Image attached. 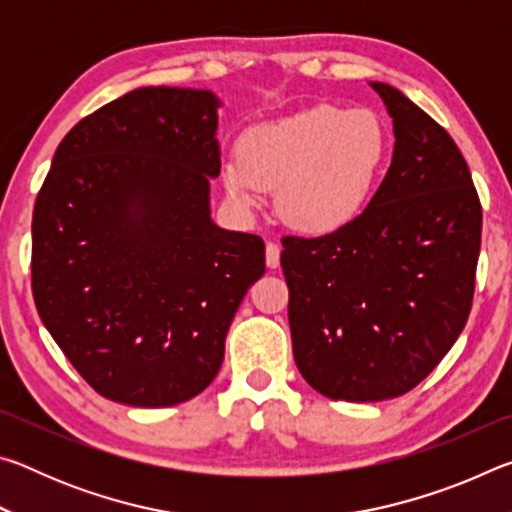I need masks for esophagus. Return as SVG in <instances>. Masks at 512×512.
I'll return each mask as SVG.
<instances>
[{
    "mask_svg": "<svg viewBox=\"0 0 512 512\" xmlns=\"http://www.w3.org/2000/svg\"><path fill=\"white\" fill-rule=\"evenodd\" d=\"M266 266L268 268L280 266V246L273 244V241H268L266 244Z\"/></svg>",
    "mask_w": 512,
    "mask_h": 512,
    "instance_id": "1",
    "label": "esophagus"
}]
</instances>
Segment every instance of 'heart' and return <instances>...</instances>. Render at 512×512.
<instances>
[{"label": "heart", "mask_w": 512, "mask_h": 512, "mask_svg": "<svg viewBox=\"0 0 512 512\" xmlns=\"http://www.w3.org/2000/svg\"><path fill=\"white\" fill-rule=\"evenodd\" d=\"M388 133L368 110L316 106L250 126L239 158L223 164L225 192L241 210L275 188L280 219L307 235H329L366 210L384 176Z\"/></svg>", "instance_id": "obj_1"}]
</instances>
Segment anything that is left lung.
<instances>
[{"instance_id":"left-lung-1","label":"left lung","mask_w":512,"mask_h":512,"mask_svg":"<svg viewBox=\"0 0 512 512\" xmlns=\"http://www.w3.org/2000/svg\"><path fill=\"white\" fill-rule=\"evenodd\" d=\"M393 119V158L357 219L325 237L282 239L293 357L329 400L409 393L467 323L481 203L467 162L427 112L370 81Z\"/></svg>"}]
</instances>
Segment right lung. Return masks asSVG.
<instances>
[{
    "label": "right lung",
    "mask_w": 512,
    "mask_h": 512,
    "mask_svg": "<svg viewBox=\"0 0 512 512\" xmlns=\"http://www.w3.org/2000/svg\"><path fill=\"white\" fill-rule=\"evenodd\" d=\"M221 99L137 88L58 144L33 210V298L81 377L160 409L203 393L264 275V241L212 221Z\"/></svg>",
    "instance_id": "add662e5"
}]
</instances>
